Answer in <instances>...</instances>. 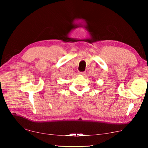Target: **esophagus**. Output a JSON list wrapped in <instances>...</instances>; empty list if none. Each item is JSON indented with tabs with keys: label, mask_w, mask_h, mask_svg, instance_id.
<instances>
[{
	"label": "esophagus",
	"mask_w": 148,
	"mask_h": 148,
	"mask_svg": "<svg viewBox=\"0 0 148 148\" xmlns=\"http://www.w3.org/2000/svg\"><path fill=\"white\" fill-rule=\"evenodd\" d=\"M78 74L81 75H84L85 72H84V71H78Z\"/></svg>",
	"instance_id": "esophagus-1"
}]
</instances>
